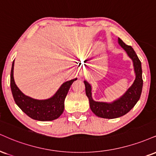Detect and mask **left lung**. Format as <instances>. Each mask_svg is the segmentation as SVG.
Listing matches in <instances>:
<instances>
[{
  "mask_svg": "<svg viewBox=\"0 0 156 156\" xmlns=\"http://www.w3.org/2000/svg\"><path fill=\"white\" fill-rule=\"evenodd\" d=\"M119 44L128 54L134 63L136 78L134 83L121 98L112 103L95 102L91 98V87L87 81H84L86 94L89 100L90 108L95 115L103 119H116L124 115L134 108L141 96L143 80L141 62L131 46L126 45L119 37Z\"/></svg>",
  "mask_w": 156,
  "mask_h": 156,
  "instance_id": "obj_1",
  "label": "left lung"
}]
</instances>
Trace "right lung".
Instances as JSON below:
<instances>
[{
  "mask_svg": "<svg viewBox=\"0 0 156 156\" xmlns=\"http://www.w3.org/2000/svg\"><path fill=\"white\" fill-rule=\"evenodd\" d=\"M14 61L11 70L10 85L13 97L19 108L30 118L37 121H53L58 119L64 111V102L70 86L77 78L64 83L51 98L37 100L25 96L16 86L14 80Z\"/></svg>",
  "mask_w": 156,
  "mask_h": 156,
  "instance_id": "add662e5",
  "label": "right lung"
}]
</instances>
